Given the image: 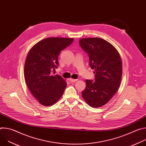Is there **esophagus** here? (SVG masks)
I'll return each mask as SVG.
<instances>
[{
    "label": "esophagus",
    "instance_id": "1",
    "mask_svg": "<svg viewBox=\"0 0 146 146\" xmlns=\"http://www.w3.org/2000/svg\"><path fill=\"white\" fill-rule=\"evenodd\" d=\"M78 80V79H73V78H70L69 79V81L70 82H74L76 81H77Z\"/></svg>",
    "mask_w": 146,
    "mask_h": 146
}]
</instances>
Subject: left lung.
Masks as SVG:
<instances>
[{"mask_svg": "<svg viewBox=\"0 0 146 146\" xmlns=\"http://www.w3.org/2000/svg\"><path fill=\"white\" fill-rule=\"evenodd\" d=\"M81 48L87 53L90 66L94 70L95 80H86L82 96L90 106L101 107L118 90L122 77V62L116 48L105 40L84 38L79 41Z\"/></svg>", "mask_w": 146, "mask_h": 146, "instance_id": "8db88e82", "label": "left lung"}]
</instances>
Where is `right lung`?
<instances>
[{
	"label": "right lung",
	"mask_w": 146,
	"mask_h": 146,
	"mask_svg": "<svg viewBox=\"0 0 146 146\" xmlns=\"http://www.w3.org/2000/svg\"><path fill=\"white\" fill-rule=\"evenodd\" d=\"M73 40V38H47L36 44L27 55L24 66L25 81L31 92L41 105H54L64 92L66 81L52 72L58 68L60 51Z\"/></svg>",
	"instance_id": "obj_1"
}]
</instances>
